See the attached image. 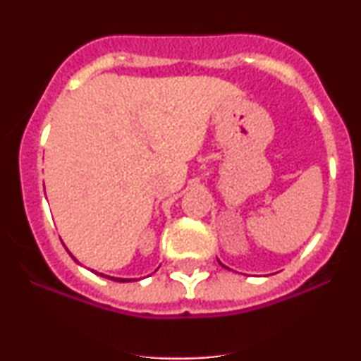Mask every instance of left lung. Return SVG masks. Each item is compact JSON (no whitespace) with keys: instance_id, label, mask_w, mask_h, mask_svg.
Returning <instances> with one entry per match:
<instances>
[{"instance_id":"1","label":"left lung","mask_w":361,"mask_h":361,"mask_svg":"<svg viewBox=\"0 0 361 361\" xmlns=\"http://www.w3.org/2000/svg\"><path fill=\"white\" fill-rule=\"evenodd\" d=\"M219 263H221V261H219ZM222 264V263H221ZM222 267H224V264H222ZM224 268H227V267H224Z\"/></svg>"}]
</instances>
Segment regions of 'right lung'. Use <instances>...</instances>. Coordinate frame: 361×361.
Segmentation results:
<instances>
[{
    "instance_id": "right-lung-1",
    "label": "right lung",
    "mask_w": 361,
    "mask_h": 361,
    "mask_svg": "<svg viewBox=\"0 0 361 361\" xmlns=\"http://www.w3.org/2000/svg\"><path fill=\"white\" fill-rule=\"evenodd\" d=\"M71 256H73V255H71ZM73 259L78 261L76 258H74V256H73ZM91 271H93V270H91ZM94 273H98V271H94ZM100 275L105 276V275H103V273H100ZM106 279H110V280H114V281H130V279H115V276H106Z\"/></svg>"
}]
</instances>
